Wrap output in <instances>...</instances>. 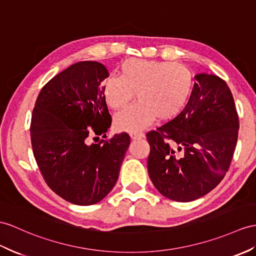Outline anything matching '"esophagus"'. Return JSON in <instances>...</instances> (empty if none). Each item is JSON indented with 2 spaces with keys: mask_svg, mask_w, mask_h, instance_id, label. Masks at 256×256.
Here are the masks:
<instances>
[{
  "mask_svg": "<svg viewBox=\"0 0 256 256\" xmlns=\"http://www.w3.org/2000/svg\"><path fill=\"white\" fill-rule=\"evenodd\" d=\"M130 136H132V139L136 140V139L143 138V136H144V134H141V132H132V134H130Z\"/></svg>",
  "mask_w": 256,
  "mask_h": 256,
  "instance_id": "obj_1",
  "label": "esophagus"
}]
</instances>
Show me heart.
Segmentation results:
<instances>
[{
  "label": "heart",
  "mask_w": 256,
  "mask_h": 256,
  "mask_svg": "<svg viewBox=\"0 0 256 256\" xmlns=\"http://www.w3.org/2000/svg\"><path fill=\"white\" fill-rule=\"evenodd\" d=\"M193 78L186 66L162 60L130 58L120 67V77L110 76L101 84L105 102L122 110L136 98L138 102L115 117L122 132H136L156 117L168 120L176 117L188 102Z\"/></svg>",
  "instance_id": "1"
}]
</instances>
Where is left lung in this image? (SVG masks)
Instances as JSON below:
<instances>
[{
  "label": "left lung",
  "instance_id": "1",
  "mask_svg": "<svg viewBox=\"0 0 256 256\" xmlns=\"http://www.w3.org/2000/svg\"><path fill=\"white\" fill-rule=\"evenodd\" d=\"M194 78L182 113L146 134L150 179L177 202L194 201L222 182L238 140L239 117L227 84L215 74Z\"/></svg>",
  "mask_w": 256,
  "mask_h": 256
}]
</instances>
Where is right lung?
<instances>
[{"mask_svg":"<svg viewBox=\"0 0 256 256\" xmlns=\"http://www.w3.org/2000/svg\"><path fill=\"white\" fill-rule=\"evenodd\" d=\"M108 77L98 62L70 66L41 89L31 118V144L46 182L82 206L103 200L114 188L130 144L126 132L89 144L90 134L106 138L112 124L101 86Z\"/></svg>","mask_w":256,"mask_h":256,"instance_id":"right-lung-1","label":"right lung"}]
</instances>
